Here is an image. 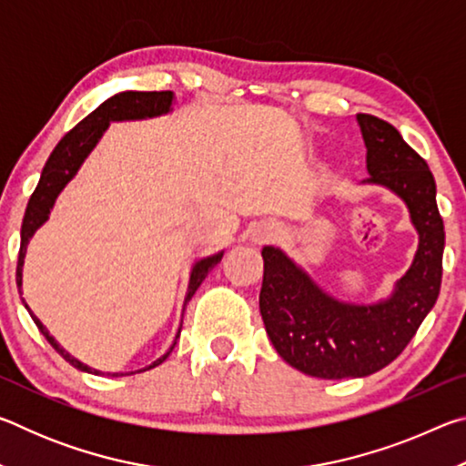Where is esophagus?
Segmentation results:
<instances>
[{
  "label": "esophagus",
  "mask_w": 466,
  "mask_h": 466,
  "mask_svg": "<svg viewBox=\"0 0 466 466\" xmlns=\"http://www.w3.org/2000/svg\"><path fill=\"white\" fill-rule=\"evenodd\" d=\"M275 238H278V228H275V226H263L261 230H258V234H257V242L258 244H267V242H271Z\"/></svg>",
  "instance_id": "1"
}]
</instances>
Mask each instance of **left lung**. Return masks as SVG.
Returning a JSON list of instances; mask_svg holds the SVG:
<instances>
[{
    "mask_svg": "<svg viewBox=\"0 0 466 466\" xmlns=\"http://www.w3.org/2000/svg\"><path fill=\"white\" fill-rule=\"evenodd\" d=\"M366 144V183L389 187L407 203L420 232L415 261L386 302H337L279 248H263L258 309L279 356L299 372L341 380L370 376L403 353L436 304L441 283L444 222L436 203V180L428 162L390 123L358 115Z\"/></svg>",
    "mask_w": 466,
    "mask_h": 466,
    "instance_id": "1",
    "label": "left lung"
}]
</instances>
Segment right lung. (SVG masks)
I'll return each instance as SVG.
<instances>
[{
    "instance_id": "obj_1",
    "label": "right lung",
    "mask_w": 466,
    "mask_h": 466,
    "mask_svg": "<svg viewBox=\"0 0 466 466\" xmlns=\"http://www.w3.org/2000/svg\"><path fill=\"white\" fill-rule=\"evenodd\" d=\"M170 105H172V92H121V94H115V96H110L108 100L102 102L96 110H92V113L86 116V119L77 123L72 131L66 133L59 144L55 146L53 154L49 156V160H46L45 168H43L41 180H38L35 193L30 195V201L26 205V214H25V219H22V240H20V252H18V267H15V283H18L20 296H22V265H25L28 240L33 238L36 228H41L46 222V218H49V214H51V208H53L55 199H57V195L63 191V187H66L69 180L74 178L77 168H80L82 162L86 160V156L92 152V147L98 144V139L102 137V133L106 131L108 123L157 116L162 113H168ZM219 261H222V252H218V255H214V257L203 258V261H199L193 267L185 304L193 298L197 288L201 286V281L208 278V273L214 269ZM22 302H25V299H22ZM25 306H26V302H25ZM30 317H33L38 330H41V333L46 337V341L53 345V350L57 351L63 360L69 361L74 368L82 370V372L98 374L96 370H92L86 364H82V361H77L76 358L69 356V353L49 335V330L43 327V322L38 320L33 312H30ZM177 339H178V335H177ZM175 345H177V341H175ZM175 345L170 347V351L175 350ZM170 351L167 353V356L156 360L152 366H147L144 370H152L156 366H160L162 361L170 356Z\"/></svg>"
}]
</instances>
